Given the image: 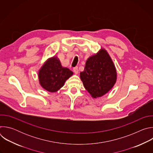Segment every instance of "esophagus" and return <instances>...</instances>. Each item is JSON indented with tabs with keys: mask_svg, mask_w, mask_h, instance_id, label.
Masks as SVG:
<instances>
[{
	"mask_svg": "<svg viewBox=\"0 0 153 153\" xmlns=\"http://www.w3.org/2000/svg\"><path fill=\"white\" fill-rule=\"evenodd\" d=\"M73 71L74 72L75 74H77L78 72H79V68H78V67H74V68H73Z\"/></svg>",
	"mask_w": 153,
	"mask_h": 153,
	"instance_id": "esophagus-1",
	"label": "esophagus"
}]
</instances>
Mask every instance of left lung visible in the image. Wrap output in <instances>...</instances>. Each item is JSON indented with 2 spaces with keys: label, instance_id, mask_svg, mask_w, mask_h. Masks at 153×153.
Listing matches in <instances>:
<instances>
[{
  "label": "left lung",
  "instance_id": "obj_1",
  "mask_svg": "<svg viewBox=\"0 0 153 153\" xmlns=\"http://www.w3.org/2000/svg\"><path fill=\"white\" fill-rule=\"evenodd\" d=\"M80 76L84 87L94 98L100 97L110 91L116 80L114 64L104 50L88 58L84 71Z\"/></svg>",
  "mask_w": 153,
  "mask_h": 153
}]
</instances>
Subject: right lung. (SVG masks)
Segmentation results:
<instances>
[{
    "label": "right lung",
    "instance_id": "right-lung-1",
    "mask_svg": "<svg viewBox=\"0 0 153 153\" xmlns=\"http://www.w3.org/2000/svg\"><path fill=\"white\" fill-rule=\"evenodd\" d=\"M73 73L67 68L62 67L57 57L48 60L39 71L40 83L50 92H56L62 87Z\"/></svg>",
    "mask_w": 153,
    "mask_h": 153
}]
</instances>
